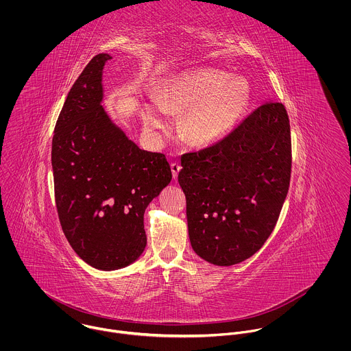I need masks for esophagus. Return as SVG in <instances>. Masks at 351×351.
<instances>
[{
	"label": "esophagus",
	"instance_id": "obj_1",
	"mask_svg": "<svg viewBox=\"0 0 351 351\" xmlns=\"http://www.w3.org/2000/svg\"><path fill=\"white\" fill-rule=\"evenodd\" d=\"M170 167H171V173H173V178L176 180L177 177H178V173L181 171V165H178V163H171L170 165Z\"/></svg>",
	"mask_w": 351,
	"mask_h": 351
}]
</instances>
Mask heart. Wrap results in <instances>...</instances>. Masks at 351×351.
I'll use <instances>...</instances> for the list:
<instances>
[{"label":"heart","mask_w":351,"mask_h":351,"mask_svg":"<svg viewBox=\"0 0 351 351\" xmlns=\"http://www.w3.org/2000/svg\"><path fill=\"white\" fill-rule=\"evenodd\" d=\"M250 102V88L213 69H197L170 78L156 96V105H145L142 119L147 130L162 127L160 110L184 113L178 130L193 146H208L223 139L239 121Z\"/></svg>","instance_id":"obj_1"}]
</instances>
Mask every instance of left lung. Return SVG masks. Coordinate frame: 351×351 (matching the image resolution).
<instances>
[{
    "label": "left lung",
    "mask_w": 351,
    "mask_h": 351,
    "mask_svg": "<svg viewBox=\"0 0 351 351\" xmlns=\"http://www.w3.org/2000/svg\"><path fill=\"white\" fill-rule=\"evenodd\" d=\"M195 252L217 266L250 258L267 241L287 199L292 145L287 109L267 102L219 143L181 156Z\"/></svg>",
    "instance_id": "8db88e82"
}]
</instances>
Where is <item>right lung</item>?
<instances>
[{
    "label": "right lung",
    "mask_w": 351,
    "mask_h": 351,
    "mask_svg": "<svg viewBox=\"0 0 351 351\" xmlns=\"http://www.w3.org/2000/svg\"><path fill=\"white\" fill-rule=\"evenodd\" d=\"M109 59L96 55L74 82L51 151L64 237L82 261L106 271L142 255L145 210L171 181L166 156L139 149L104 109L102 73Z\"/></svg>",
    "instance_id": "add662e5"
}]
</instances>
